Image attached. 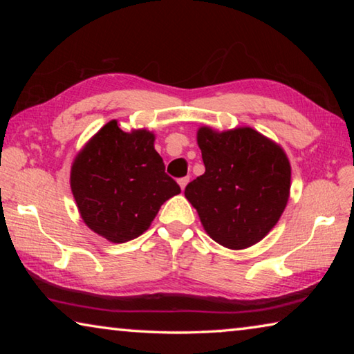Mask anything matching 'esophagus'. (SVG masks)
Segmentation results:
<instances>
[{
	"mask_svg": "<svg viewBox=\"0 0 354 354\" xmlns=\"http://www.w3.org/2000/svg\"><path fill=\"white\" fill-rule=\"evenodd\" d=\"M179 187H181L183 190L185 189V185H187V183H189V176H185V178H181V179H179Z\"/></svg>",
	"mask_w": 354,
	"mask_h": 354,
	"instance_id": "34e87169",
	"label": "esophagus"
}]
</instances>
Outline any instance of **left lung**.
<instances>
[{"mask_svg":"<svg viewBox=\"0 0 354 354\" xmlns=\"http://www.w3.org/2000/svg\"><path fill=\"white\" fill-rule=\"evenodd\" d=\"M205 175L187 184L185 198L211 239L230 250L262 241L283 215L290 194L284 149L253 128L196 133Z\"/></svg>","mask_w":354,"mask_h":354,"instance_id":"8db88e82","label":"left lung"}]
</instances>
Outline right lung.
Returning a JSON list of instances; mask_svg holds the SVG:
<instances>
[{"mask_svg":"<svg viewBox=\"0 0 354 354\" xmlns=\"http://www.w3.org/2000/svg\"><path fill=\"white\" fill-rule=\"evenodd\" d=\"M70 185L84 223L113 243L143 234L160 206L181 194L154 149V134L147 129L124 133L117 120L106 123L77 153Z\"/></svg>","mask_w":354,"mask_h":354,"instance_id":"right-lung-1","label":"right lung"}]
</instances>
